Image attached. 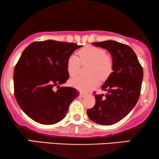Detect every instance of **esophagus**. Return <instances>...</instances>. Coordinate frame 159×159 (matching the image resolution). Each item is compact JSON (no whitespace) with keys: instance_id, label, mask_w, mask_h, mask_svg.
Returning <instances> with one entry per match:
<instances>
[{"instance_id":"obj_1","label":"esophagus","mask_w":159,"mask_h":159,"mask_svg":"<svg viewBox=\"0 0 159 159\" xmlns=\"http://www.w3.org/2000/svg\"><path fill=\"white\" fill-rule=\"evenodd\" d=\"M86 95H87V94H85V93H80V96L81 97V98L85 97Z\"/></svg>"}]
</instances>
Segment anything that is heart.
Listing matches in <instances>:
<instances>
[{"label":"heart","instance_id":"b5f03b06","mask_svg":"<svg viewBox=\"0 0 159 159\" xmlns=\"http://www.w3.org/2000/svg\"><path fill=\"white\" fill-rule=\"evenodd\" d=\"M80 58L71 55L66 61V69L70 77H74L79 73L80 65L90 64L88 77H78L70 80V84L78 90L88 92L96 88L100 79L105 80L109 77L113 70V60L101 48L87 45L78 51ZM81 62H80V61Z\"/></svg>","mask_w":159,"mask_h":159}]
</instances>
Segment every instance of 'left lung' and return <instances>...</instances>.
Segmentation results:
<instances>
[{
  "mask_svg": "<svg viewBox=\"0 0 159 159\" xmlns=\"http://www.w3.org/2000/svg\"><path fill=\"white\" fill-rule=\"evenodd\" d=\"M92 44L111 53L113 72L101 87L106 94L95 95V106L87 114L93 122L111 125L125 118L136 105L142 85L143 68L129 45L114 40Z\"/></svg>",
  "mask_w": 159,
  "mask_h": 159,
  "instance_id": "1",
  "label": "left lung"
}]
</instances>
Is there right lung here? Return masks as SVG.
<instances>
[{
    "mask_svg": "<svg viewBox=\"0 0 159 159\" xmlns=\"http://www.w3.org/2000/svg\"><path fill=\"white\" fill-rule=\"evenodd\" d=\"M80 47L48 40L33 42L24 50L14 68V95L21 109L32 120L53 125L66 116L80 92L60 85L69 77L67 59Z\"/></svg>",
    "mask_w": 159,
    "mask_h": 159,
    "instance_id": "add662e5",
    "label": "right lung"
}]
</instances>
